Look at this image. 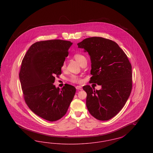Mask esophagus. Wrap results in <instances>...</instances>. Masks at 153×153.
Here are the masks:
<instances>
[{
	"label": "esophagus",
	"instance_id": "obj_1",
	"mask_svg": "<svg viewBox=\"0 0 153 153\" xmlns=\"http://www.w3.org/2000/svg\"><path fill=\"white\" fill-rule=\"evenodd\" d=\"M76 88L77 90H81L82 89V87L81 86H76Z\"/></svg>",
	"mask_w": 153,
	"mask_h": 153
}]
</instances>
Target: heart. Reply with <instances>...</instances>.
<instances>
[{
  "mask_svg": "<svg viewBox=\"0 0 153 153\" xmlns=\"http://www.w3.org/2000/svg\"><path fill=\"white\" fill-rule=\"evenodd\" d=\"M73 57H74V58L80 64L81 63V62H82L83 60H84V59H86L84 55H82V54H80V53H76L75 54H74ZM65 62H64L62 63V65H61V68L62 70H64V69H65ZM69 81H70L71 82H73V83H77V84H79V83H80V82H81V81H82L81 79L80 78L79 76H76V75H72V76L69 78Z\"/></svg>",
  "mask_w": 153,
  "mask_h": 153,
  "instance_id": "1",
  "label": "heart"
}]
</instances>
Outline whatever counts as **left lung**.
Returning <instances> with one entry per match:
<instances>
[{"instance_id":"8db88e82","label":"left lung","mask_w":153,"mask_h":153,"mask_svg":"<svg viewBox=\"0 0 153 153\" xmlns=\"http://www.w3.org/2000/svg\"><path fill=\"white\" fill-rule=\"evenodd\" d=\"M91 57L89 83L102 85L94 90L83 87L87 92L86 105L89 113L99 120H108L123 108L132 87V66L127 55L114 41L99 36L84 39L77 44Z\"/></svg>"}]
</instances>
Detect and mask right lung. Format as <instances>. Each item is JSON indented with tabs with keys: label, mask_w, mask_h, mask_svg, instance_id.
<instances>
[{
	"label": "right lung",
	"mask_w": 153,
	"mask_h": 153,
	"mask_svg": "<svg viewBox=\"0 0 153 153\" xmlns=\"http://www.w3.org/2000/svg\"><path fill=\"white\" fill-rule=\"evenodd\" d=\"M72 45L61 39L38 41L22 59L19 76L24 100L34 114L48 121L65 115L76 92L71 85L65 84L61 89L53 85Z\"/></svg>",
	"instance_id": "1"
}]
</instances>
